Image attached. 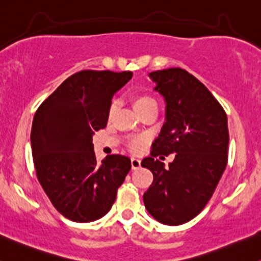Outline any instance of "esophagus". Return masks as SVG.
Here are the masks:
<instances>
[{"label": "esophagus", "instance_id": "esophagus-1", "mask_svg": "<svg viewBox=\"0 0 261 261\" xmlns=\"http://www.w3.org/2000/svg\"><path fill=\"white\" fill-rule=\"evenodd\" d=\"M130 165H132V169H133V170L139 169L140 168V160L138 159V158H132Z\"/></svg>", "mask_w": 261, "mask_h": 261}]
</instances>
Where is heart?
I'll return each mask as SVG.
<instances>
[{"label":"heart","mask_w":261,"mask_h":261,"mask_svg":"<svg viewBox=\"0 0 261 261\" xmlns=\"http://www.w3.org/2000/svg\"><path fill=\"white\" fill-rule=\"evenodd\" d=\"M132 105H133L134 111H136L139 116L143 115V113L146 112L148 110H150V108H156V102H155V99L153 97H150V96L144 95V93H136V95H133V97H132ZM115 111L116 103L112 102V103L110 105V108H108V116L112 117ZM137 148H138V144H137V143H133V144H132V149L136 150Z\"/></svg>","instance_id":"heart-1"}]
</instances>
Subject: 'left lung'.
I'll return each mask as SVG.
<instances>
[{"mask_svg": "<svg viewBox=\"0 0 261 261\" xmlns=\"http://www.w3.org/2000/svg\"><path fill=\"white\" fill-rule=\"evenodd\" d=\"M165 98V123L143 168L154 180L143 195L145 208L160 223L178 225L195 218L217 187L228 162L227 115L206 86L180 67L149 74ZM176 152L165 168L159 154ZM164 159V156H160Z\"/></svg>", "mask_w": 261, "mask_h": 261, "instance_id": "1", "label": "left lung"}]
</instances>
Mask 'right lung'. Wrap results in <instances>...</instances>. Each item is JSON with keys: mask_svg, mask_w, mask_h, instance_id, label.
Returning a JSON list of instances; mask_svg holds the SVG:
<instances>
[{"mask_svg": "<svg viewBox=\"0 0 261 261\" xmlns=\"http://www.w3.org/2000/svg\"><path fill=\"white\" fill-rule=\"evenodd\" d=\"M133 72L83 70L40 105L31 132L37 177L54 207L70 221L92 222L115 203L130 159L108 155L97 163L92 136L103 129L113 95Z\"/></svg>", "mask_w": 261, "mask_h": 261, "instance_id": "right-lung-1", "label": "right lung"}]
</instances>
